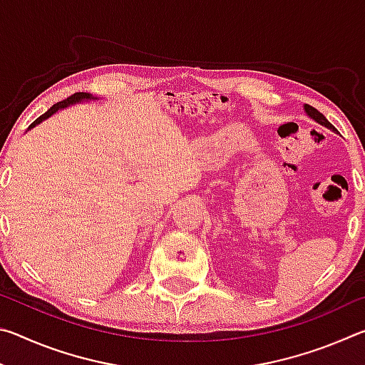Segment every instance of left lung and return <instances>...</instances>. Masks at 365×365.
Returning a JSON list of instances; mask_svg holds the SVG:
<instances>
[{
  "label": "left lung",
  "mask_w": 365,
  "mask_h": 365,
  "mask_svg": "<svg viewBox=\"0 0 365 365\" xmlns=\"http://www.w3.org/2000/svg\"><path fill=\"white\" fill-rule=\"evenodd\" d=\"M304 113H306L309 117H311L312 120H316L317 123H320V125H322V127H327V128H329V130H331V132H336L335 127H333L331 123L325 119V115H324L322 113H319V110H317L316 108L309 106V104H304Z\"/></svg>",
  "instance_id": "obj_1"
}]
</instances>
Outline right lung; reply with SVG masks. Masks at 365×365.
Masks as SVG:
<instances>
[{
  "label": "right lung",
  "instance_id": "add662e5",
  "mask_svg": "<svg viewBox=\"0 0 365 365\" xmlns=\"http://www.w3.org/2000/svg\"><path fill=\"white\" fill-rule=\"evenodd\" d=\"M96 100H100V98H96V96H93L91 93H83V91H82V93H73L69 98H66V100L59 101L56 104H53V106L49 108L45 114H41L34 123H30L29 130H32V128H35L36 125H38V123L49 119V117L56 114L58 110H61V109H66V108H69V106H73V104H80V103H86V101H96Z\"/></svg>",
  "mask_w": 365,
  "mask_h": 365
}]
</instances>
